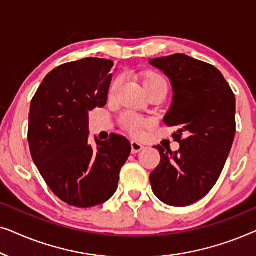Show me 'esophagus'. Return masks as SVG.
<instances>
[{
  "instance_id": "obj_1",
  "label": "esophagus",
  "mask_w": 256,
  "mask_h": 256,
  "mask_svg": "<svg viewBox=\"0 0 256 256\" xmlns=\"http://www.w3.org/2000/svg\"><path fill=\"white\" fill-rule=\"evenodd\" d=\"M132 154H138V152H141L142 149H144V146L141 144V143L136 142V141H132Z\"/></svg>"
}]
</instances>
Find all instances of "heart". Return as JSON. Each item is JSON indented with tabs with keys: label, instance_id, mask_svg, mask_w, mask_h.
Returning <instances> with one entry per match:
<instances>
[{
	"label": "heart",
	"instance_id": "1",
	"mask_svg": "<svg viewBox=\"0 0 256 256\" xmlns=\"http://www.w3.org/2000/svg\"><path fill=\"white\" fill-rule=\"evenodd\" d=\"M121 84H122L121 78H116L113 82H112L110 88V98H114L116 96L118 90H120L121 87ZM157 84H166V79H164L163 76H160V74H157V73H148V74L146 76L144 80H143V86H144V88L152 85H157ZM121 122L122 124H124V127L134 135L140 134L141 128L146 124L144 120H142V118H140L138 116H135V115L129 114V113L124 114V116H122Z\"/></svg>",
	"mask_w": 256,
	"mask_h": 256
}]
</instances>
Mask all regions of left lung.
Wrapping results in <instances>:
<instances>
[{"instance_id": "left-lung-1", "label": "left lung", "mask_w": 256, "mask_h": 256, "mask_svg": "<svg viewBox=\"0 0 256 256\" xmlns=\"http://www.w3.org/2000/svg\"><path fill=\"white\" fill-rule=\"evenodd\" d=\"M149 64L172 86V102L163 121L176 127L178 152L156 146L160 163L150 174L160 202L183 208L204 198L220 177L236 136V96L222 72L208 62L176 54Z\"/></svg>"}]
</instances>
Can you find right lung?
Wrapping results in <instances>:
<instances>
[{"instance_id":"right-lung-1","label":"right lung","mask_w":256,"mask_h":256,"mask_svg":"<svg viewBox=\"0 0 256 256\" xmlns=\"http://www.w3.org/2000/svg\"><path fill=\"white\" fill-rule=\"evenodd\" d=\"M114 62L85 58L62 64L45 76L31 101L30 152L52 192L66 204L93 208L115 194L130 155L127 138H88V112L107 104Z\"/></svg>"}]
</instances>
